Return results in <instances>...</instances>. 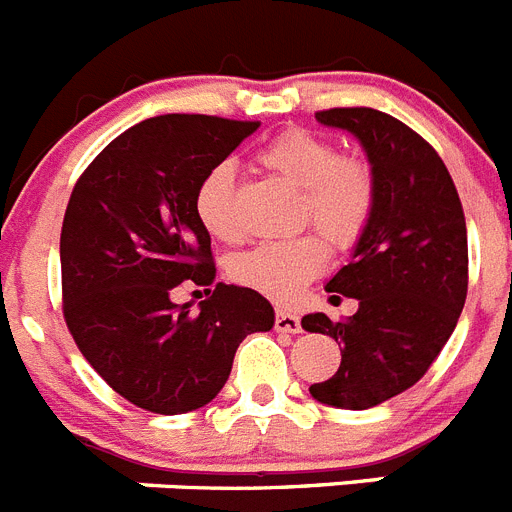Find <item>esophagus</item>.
<instances>
[{"instance_id": "34e87169", "label": "esophagus", "mask_w": 512, "mask_h": 512, "mask_svg": "<svg viewBox=\"0 0 512 512\" xmlns=\"http://www.w3.org/2000/svg\"><path fill=\"white\" fill-rule=\"evenodd\" d=\"M275 330L278 332H299L301 330V322L296 314L286 309H278L275 311Z\"/></svg>"}]
</instances>
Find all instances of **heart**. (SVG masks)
Listing matches in <instances>:
<instances>
[{"mask_svg":"<svg viewBox=\"0 0 512 512\" xmlns=\"http://www.w3.org/2000/svg\"><path fill=\"white\" fill-rule=\"evenodd\" d=\"M260 170L299 188V224H314L335 247H353L376 206V175L366 159L342 154L327 136L291 128L255 154ZM195 216L213 239L239 242L242 226L234 211V170L221 162L195 190ZM327 265V244L319 234L257 244L231 262L234 281L275 301H291Z\"/></svg>","mask_w":512,"mask_h":512,"instance_id":"b5f03b06","label":"heart"}]
</instances>
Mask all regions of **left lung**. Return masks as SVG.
I'll return each mask as SVG.
<instances>
[{
    "instance_id": "8db88e82",
    "label": "left lung",
    "mask_w": 512,
    "mask_h": 512,
    "mask_svg": "<svg viewBox=\"0 0 512 512\" xmlns=\"http://www.w3.org/2000/svg\"><path fill=\"white\" fill-rule=\"evenodd\" d=\"M324 126L363 144L376 175V206L353 260L327 293L358 299L345 322L306 314V332L342 345L335 376L311 397L342 410H368L428 373L459 322L469 288V247L459 193L438 151L420 133L373 108L319 110Z\"/></svg>"
}]
</instances>
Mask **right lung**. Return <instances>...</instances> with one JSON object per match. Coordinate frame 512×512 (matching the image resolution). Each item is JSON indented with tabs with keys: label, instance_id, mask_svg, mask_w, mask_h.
I'll use <instances>...</instances> for the list:
<instances>
[{
	"label": "right lung",
	"instance_id": "right-lung-1",
	"mask_svg": "<svg viewBox=\"0 0 512 512\" xmlns=\"http://www.w3.org/2000/svg\"><path fill=\"white\" fill-rule=\"evenodd\" d=\"M260 121L170 113L123 131L82 172L61 226V299L79 353L131 404L182 415L226 384L239 342L268 332L273 306L216 283L193 309L182 281L211 286V237L195 190Z\"/></svg>",
	"mask_w": 512,
	"mask_h": 512
}]
</instances>
